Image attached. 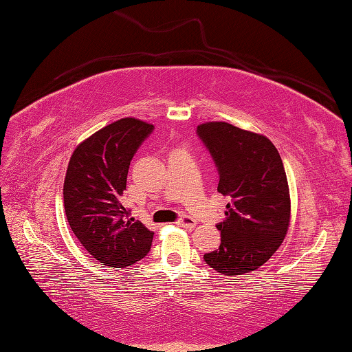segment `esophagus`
<instances>
[{
  "label": "esophagus",
  "instance_id": "esophagus-1",
  "mask_svg": "<svg viewBox=\"0 0 352 352\" xmlns=\"http://www.w3.org/2000/svg\"><path fill=\"white\" fill-rule=\"evenodd\" d=\"M176 224L179 227H184V229L193 230L198 223H196V219L190 217V214H182V217L176 221Z\"/></svg>",
  "mask_w": 352,
  "mask_h": 352
}]
</instances>
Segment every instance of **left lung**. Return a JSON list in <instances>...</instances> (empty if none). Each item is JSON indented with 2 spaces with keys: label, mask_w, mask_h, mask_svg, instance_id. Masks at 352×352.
Here are the masks:
<instances>
[{
  "label": "left lung",
  "mask_w": 352,
  "mask_h": 352,
  "mask_svg": "<svg viewBox=\"0 0 352 352\" xmlns=\"http://www.w3.org/2000/svg\"><path fill=\"white\" fill-rule=\"evenodd\" d=\"M218 168V192L230 196L219 249L204 261L223 275H243L263 266L285 239L291 198L280 153L267 138L226 122L196 129Z\"/></svg>",
  "instance_id": "obj_1"
}]
</instances>
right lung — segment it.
<instances>
[{
	"mask_svg": "<svg viewBox=\"0 0 352 352\" xmlns=\"http://www.w3.org/2000/svg\"><path fill=\"white\" fill-rule=\"evenodd\" d=\"M154 126L133 117L98 129L72 153L63 201L67 223L88 254L126 267L150 252L154 233L122 206L129 162Z\"/></svg>",
	"mask_w": 352,
	"mask_h": 352,
	"instance_id": "right-lung-1",
	"label": "right lung"
}]
</instances>
